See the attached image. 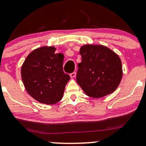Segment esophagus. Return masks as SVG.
I'll return each mask as SVG.
<instances>
[{
	"instance_id": "obj_1",
	"label": "esophagus",
	"mask_w": 146,
	"mask_h": 146,
	"mask_svg": "<svg viewBox=\"0 0 146 146\" xmlns=\"http://www.w3.org/2000/svg\"><path fill=\"white\" fill-rule=\"evenodd\" d=\"M70 76L71 78H76V72H73V73H70Z\"/></svg>"
}]
</instances>
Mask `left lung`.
<instances>
[{
  "label": "left lung",
  "mask_w": 146,
  "mask_h": 146,
  "mask_svg": "<svg viewBox=\"0 0 146 146\" xmlns=\"http://www.w3.org/2000/svg\"><path fill=\"white\" fill-rule=\"evenodd\" d=\"M81 63L76 81L88 96L100 98L112 93L123 76L121 61L114 51L103 45L85 44L80 48Z\"/></svg>",
  "instance_id": "obj_1"
}]
</instances>
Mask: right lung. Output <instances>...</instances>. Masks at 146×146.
<instances>
[{
	"label": "right lung",
	"instance_id": "obj_1",
	"mask_svg": "<svg viewBox=\"0 0 146 146\" xmlns=\"http://www.w3.org/2000/svg\"><path fill=\"white\" fill-rule=\"evenodd\" d=\"M54 46L33 50L25 60L21 76L27 93L39 102L54 104L62 99L69 75L63 70L64 56Z\"/></svg>",
	"mask_w": 146,
	"mask_h": 146
}]
</instances>
